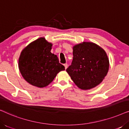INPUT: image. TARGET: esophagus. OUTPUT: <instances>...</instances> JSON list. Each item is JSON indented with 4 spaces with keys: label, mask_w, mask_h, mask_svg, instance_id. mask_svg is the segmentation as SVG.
Segmentation results:
<instances>
[{
    "label": "esophagus",
    "mask_w": 129,
    "mask_h": 129,
    "mask_svg": "<svg viewBox=\"0 0 129 129\" xmlns=\"http://www.w3.org/2000/svg\"><path fill=\"white\" fill-rule=\"evenodd\" d=\"M68 64H67V63H65V64H64V68H65V69H66L67 68H68Z\"/></svg>",
    "instance_id": "obj_1"
}]
</instances>
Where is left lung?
Wrapping results in <instances>:
<instances>
[{
    "label": "left lung",
    "mask_w": 129,
    "mask_h": 129,
    "mask_svg": "<svg viewBox=\"0 0 129 129\" xmlns=\"http://www.w3.org/2000/svg\"><path fill=\"white\" fill-rule=\"evenodd\" d=\"M73 60L66 69L77 87L88 90L96 87L107 75L109 61L106 53L92 42H83L73 46Z\"/></svg>",
    "instance_id": "8db88e82"
}]
</instances>
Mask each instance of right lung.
Returning <instances> with one entry per match:
<instances>
[{
  "label": "right lung",
  "instance_id": "1",
  "mask_svg": "<svg viewBox=\"0 0 129 129\" xmlns=\"http://www.w3.org/2000/svg\"><path fill=\"white\" fill-rule=\"evenodd\" d=\"M52 44L40 38L31 42L21 52L19 69L26 81L31 85L45 87L57 74L64 70L57 56L50 52Z\"/></svg>",
  "mask_w": 129,
  "mask_h": 129
}]
</instances>
